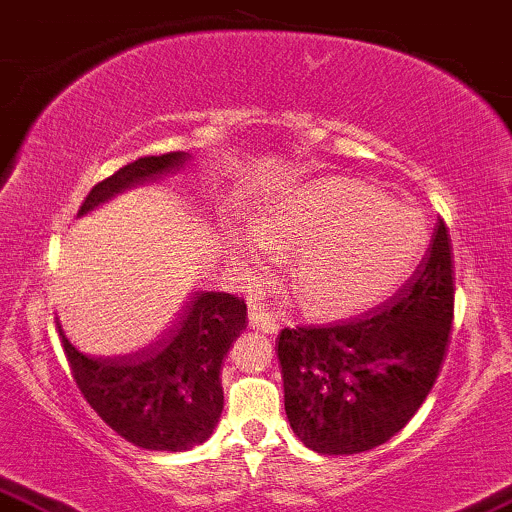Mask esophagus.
I'll use <instances>...</instances> for the list:
<instances>
[{"instance_id":"esophagus-1","label":"esophagus","mask_w":512,"mask_h":512,"mask_svg":"<svg viewBox=\"0 0 512 512\" xmlns=\"http://www.w3.org/2000/svg\"><path fill=\"white\" fill-rule=\"evenodd\" d=\"M248 321H250V328H257V331H262V333H267V335L278 333L276 316L271 314L269 309H264L262 304H250Z\"/></svg>"}]
</instances>
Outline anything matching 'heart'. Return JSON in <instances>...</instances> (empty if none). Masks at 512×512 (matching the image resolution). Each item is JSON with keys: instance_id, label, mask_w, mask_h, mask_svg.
<instances>
[{"instance_id": "b5f03b06", "label": "heart", "mask_w": 512, "mask_h": 512, "mask_svg": "<svg viewBox=\"0 0 512 512\" xmlns=\"http://www.w3.org/2000/svg\"><path fill=\"white\" fill-rule=\"evenodd\" d=\"M425 219L352 179L295 186L264 205L257 231L231 238L234 260L260 281L294 250L293 288L304 309L342 316L371 307L404 281L425 245Z\"/></svg>"}]
</instances>
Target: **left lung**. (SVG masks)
<instances>
[{"label":"left lung","mask_w":512,"mask_h":512,"mask_svg":"<svg viewBox=\"0 0 512 512\" xmlns=\"http://www.w3.org/2000/svg\"><path fill=\"white\" fill-rule=\"evenodd\" d=\"M454 252L442 219L416 274L371 314L283 328L278 361L297 439L328 456L385 444L435 385L454 321Z\"/></svg>","instance_id":"1"}]
</instances>
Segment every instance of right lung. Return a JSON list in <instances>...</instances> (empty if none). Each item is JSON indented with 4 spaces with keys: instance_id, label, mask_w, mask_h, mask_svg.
I'll use <instances>...</instances> for the list:
<instances>
[{
    "instance_id": "1",
    "label": "right lung",
    "mask_w": 512,
    "mask_h": 512,
    "mask_svg": "<svg viewBox=\"0 0 512 512\" xmlns=\"http://www.w3.org/2000/svg\"><path fill=\"white\" fill-rule=\"evenodd\" d=\"M189 153L146 155L96 184L77 217L108 200L184 170ZM248 307L229 293L198 290L163 338L118 357H92L66 338L63 349L89 406L139 449L186 451L215 432L224 409L222 366L231 342L248 326Z\"/></svg>"
}]
</instances>
